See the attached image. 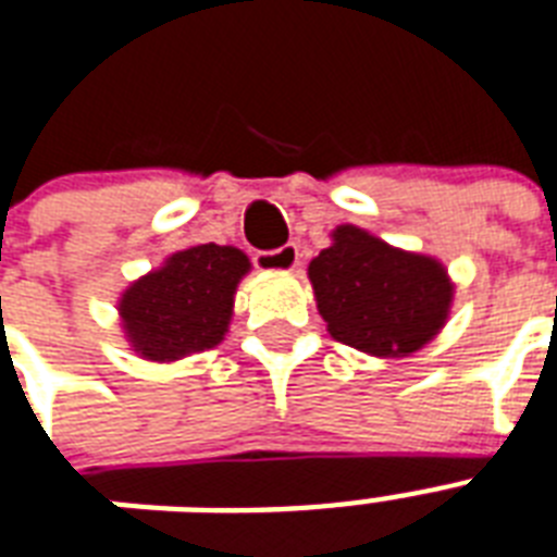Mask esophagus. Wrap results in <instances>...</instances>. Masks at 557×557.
<instances>
[{
    "instance_id": "34e87169",
    "label": "esophagus",
    "mask_w": 557,
    "mask_h": 557,
    "mask_svg": "<svg viewBox=\"0 0 557 557\" xmlns=\"http://www.w3.org/2000/svg\"><path fill=\"white\" fill-rule=\"evenodd\" d=\"M299 258L301 252L296 244H284V247L273 249V252H256V267L258 270H270V273H273V270L282 273V270H296V267H299Z\"/></svg>"
}]
</instances>
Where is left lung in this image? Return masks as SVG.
Listing matches in <instances>:
<instances>
[{
    "instance_id": "1",
    "label": "left lung",
    "mask_w": 557,
    "mask_h": 557,
    "mask_svg": "<svg viewBox=\"0 0 557 557\" xmlns=\"http://www.w3.org/2000/svg\"><path fill=\"white\" fill-rule=\"evenodd\" d=\"M308 267L331 337L372 357H409L438 334L454 282L435 258L389 247L351 223Z\"/></svg>"
}]
</instances>
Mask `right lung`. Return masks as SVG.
<instances>
[{
	"mask_svg": "<svg viewBox=\"0 0 557 557\" xmlns=\"http://www.w3.org/2000/svg\"><path fill=\"white\" fill-rule=\"evenodd\" d=\"M247 273L249 258L235 247L197 244L174 252L122 293L124 337L153 363L214 348L230 331L235 290Z\"/></svg>",
	"mask_w": 557,
	"mask_h": 557,
	"instance_id": "add662e5",
	"label": "right lung"
}]
</instances>
